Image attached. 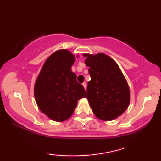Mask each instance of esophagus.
I'll use <instances>...</instances> for the list:
<instances>
[{"label":"esophagus","mask_w":161,"mask_h":161,"mask_svg":"<svg viewBox=\"0 0 161 161\" xmlns=\"http://www.w3.org/2000/svg\"><path fill=\"white\" fill-rule=\"evenodd\" d=\"M83 87H84L85 90L86 89V83H83Z\"/></svg>","instance_id":"esophagus-1"}]
</instances>
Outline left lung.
<instances>
[{
    "instance_id": "obj_1",
    "label": "left lung",
    "mask_w": 161,
    "mask_h": 161,
    "mask_svg": "<svg viewBox=\"0 0 161 161\" xmlns=\"http://www.w3.org/2000/svg\"><path fill=\"white\" fill-rule=\"evenodd\" d=\"M89 67L91 80L87 85V97L94 115L111 121L122 115L128 107L129 86L115 61L107 55L83 54Z\"/></svg>"
}]
</instances>
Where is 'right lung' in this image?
<instances>
[{
  "label": "right lung",
  "mask_w": 161,
  "mask_h": 161,
  "mask_svg": "<svg viewBox=\"0 0 161 161\" xmlns=\"http://www.w3.org/2000/svg\"><path fill=\"white\" fill-rule=\"evenodd\" d=\"M75 57L59 50L48 57L34 86V97L40 111L50 119L63 122L72 115L80 99L86 97L71 67Z\"/></svg>",
  "instance_id": "1"
}]
</instances>
